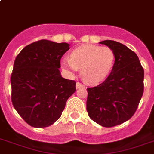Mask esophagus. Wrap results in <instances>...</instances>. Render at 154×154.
<instances>
[{
  "mask_svg": "<svg viewBox=\"0 0 154 154\" xmlns=\"http://www.w3.org/2000/svg\"><path fill=\"white\" fill-rule=\"evenodd\" d=\"M76 86H77V89H79V88H82V87H85V85H82V83H80V82H77V85H76Z\"/></svg>",
  "mask_w": 154,
  "mask_h": 154,
  "instance_id": "1",
  "label": "esophagus"
}]
</instances>
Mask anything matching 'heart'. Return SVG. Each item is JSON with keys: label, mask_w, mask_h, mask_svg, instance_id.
<instances>
[{"label": "heart", "mask_w": 154, "mask_h": 154, "mask_svg": "<svg viewBox=\"0 0 154 154\" xmlns=\"http://www.w3.org/2000/svg\"><path fill=\"white\" fill-rule=\"evenodd\" d=\"M115 52L108 47L86 44L74 49L70 58H63L61 65L74 74L77 69L86 83L98 84L108 76L115 62Z\"/></svg>", "instance_id": "obj_1"}]
</instances>
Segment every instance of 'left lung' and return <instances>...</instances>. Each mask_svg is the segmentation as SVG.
Instances as JSON below:
<instances>
[{"label": "left lung", "instance_id": "obj_1", "mask_svg": "<svg viewBox=\"0 0 154 154\" xmlns=\"http://www.w3.org/2000/svg\"><path fill=\"white\" fill-rule=\"evenodd\" d=\"M99 43L115 52V63L106 79L87 88L86 110L90 118L106 128L116 126L132 117L144 92V69L134 51L113 40Z\"/></svg>", "mask_w": 154, "mask_h": 154}]
</instances>
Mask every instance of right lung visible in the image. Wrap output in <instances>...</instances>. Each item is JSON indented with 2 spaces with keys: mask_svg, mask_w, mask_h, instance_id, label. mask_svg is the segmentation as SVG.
Masks as SVG:
<instances>
[{
  "mask_svg": "<svg viewBox=\"0 0 154 154\" xmlns=\"http://www.w3.org/2000/svg\"><path fill=\"white\" fill-rule=\"evenodd\" d=\"M69 49V43L42 39L25 47L15 59L10 79L12 103L30 126L53 124L76 91V82L62 77L59 70L60 59Z\"/></svg>",
  "mask_w": 154,
  "mask_h": 154,
  "instance_id": "add662e5",
  "label": "right lung"
}]
</instances>
